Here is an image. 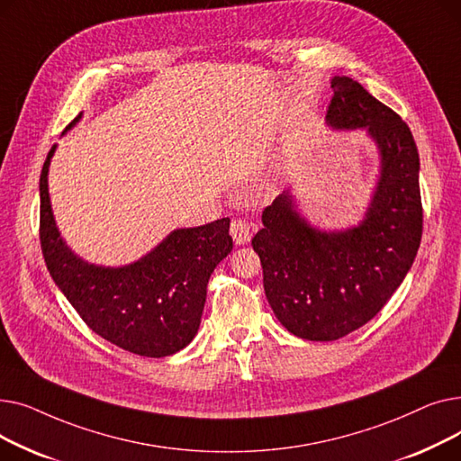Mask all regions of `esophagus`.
<instances>
[{
	"instance_id": "34e87169",
	"label": "esophagus",
	"mask_w": 461,
	"mask_h": 461,
	"mask_svg": "<svg viewBox=\"0 0 461 461\" xmlns=\"http://www.w3.org/2000/svg\"><path fill=\"white\" fill-rule=\"evenodd\" d=\"M230 233L237 245H247L252 237V226L247 221H243V218H237L230 226Z\"/></svg>"
}]
</instances>
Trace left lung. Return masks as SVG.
Here are the masks:
<instances>
[{
  "mask_svg": "<svg viewBox=\"0 0 461 461\" xmlns=\"http://www.w3.org/2000/svg\"><path fill=\"white\" fill-rule=\"evenodd\" d=\"M330 87L329 125L365 127L381 151V179L365 222L321 233L282 194L265 207L263 230L252 239L275 316L312 342L338 340L377 316L403 282L422 239L420 162L407 123L349 77L332 78Z\"/></svg>",
  "mask_w": 461,
  "mask_h": 461,
  "instance_id": "left-lung-1",
  "label": "left lung"
}]
</instances>
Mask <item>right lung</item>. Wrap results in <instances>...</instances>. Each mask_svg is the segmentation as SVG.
Wrapping results in <instances>:
<instances>
[{"mask_svg":"<svg viewBox=\"0 0 461 461\" xmlns=\"http://www.w3.org/2000/svg\"><path fill=\"white\" fill-rule=\"evenodd\" d=\"M48 153L41 190V250L54 282L86 325L140 357H167L196 336L214 267L233 249L230 218L177 230L140 261L121 269L89 265L59 237L48 198Z\"/></svg>","mask_w":461,"mask_h":461,"instance_id":"right-lung-1","label":"right lung"}]
</instances>
